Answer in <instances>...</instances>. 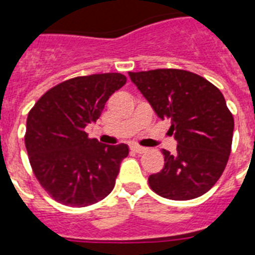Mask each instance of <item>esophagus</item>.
<instances>
[{
  "label": "esophagus",
  "instance_id": "esophagus-1",
  "mask_svg": "<svg viewBox=\"0 0 255 255\" xmlns=\"http://www.w3.org/2000/svg\"><path fill=\"white\" fill-rule=\"evenodd\" d=\"M131 149L136 153H144V152H147V148L141 147V145H137V144H132Z\"/></svg>",
  "mask_w": 255,
  "mask_h": 255
}]
</instances>
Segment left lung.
<instances>
[{
    "instance_id": "8db88e82",
    "label": "left lung",
    "mask_w": 255,
    "mask_h": 255,
    "mask_svg": "<svg viewBox=\"0 0 255 255\" xmlns=\"http://www.w3.org/2000/svg\"><path fill=\"white\" fill-rule=\"evenodd\" d=\"M129 78L160 119L170 122L174 153L163 149L164 168L148 182L159 196L176 201L206 193L229 160L234 119L216 86L177 69L129 73Z\"/></svg>"
}]
</instances>
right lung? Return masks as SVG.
<instances>
[{
    "instance_id": "obj_1",
    "label": "right lung",
    "mask_w": 255,
    "mask_h": 255,
    "mask_svg": "<svg viewBox=\"0 0 255 255\" xmlns=\"http://www.w3.org/2000/svg\"><path fill=\"white\" fill-rule=\"evenodd\" d=\"M126 81L119 73L73 78L50 88L29 112L25 144L30 165L55 201L83 208L114 189L128 145H106L88 139L85 129Z\"/></svg>"
}]
</instances>
